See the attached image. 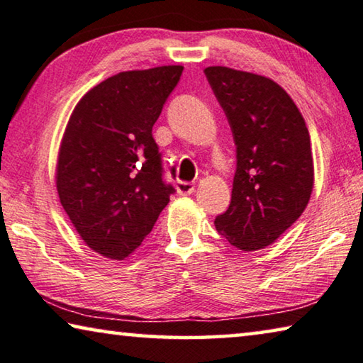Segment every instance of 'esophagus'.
<instances>
[{"label":"esophagus","mask_w":363,"mask_h":363,"mask_svg":"<svg viewBox=\"0 0 363 363\" xmlns=\"http://www.w3.org/2000/svg\"><path fill=\"white\" fill-rule=\"evenodd\" d=\"M177 193L182 196H188L194 193V183L189 182H178L177 183Z\"/></svg>","instance_id":"esophagus-1"}]
</instances>
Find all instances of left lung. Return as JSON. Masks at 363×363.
Wrapping results in <instances>:
<instances>
[{
  "label": "left lung",
  "instance_id": "1",
  "mask_svg": "<svg viewBox=\"0 0 363 363\" xmlns=\"http://www.w3.org/2000/svg\"><path fill=\"white\" fill-rule=\"evenodd\" d=\"M233 132L231 203L216 228L251 252L280 238L302 216L313 188L311 136L289 94L267 77L223 65L206 67Z\"/></svg>",
  "mask_w": 363,
  "mask_h": 363
}]
</instances>
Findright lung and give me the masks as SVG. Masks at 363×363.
<instances>
[{
	"instance_id": "1",
	"label": "right lung",
	"mask_w": 363,
	"mask_h": 363,
	"mask_svg": "<svg viewBox=\"0 0 363 363\" xmlns=\"http://www.w3.org/2000/svg\"><path fill=\"white\" fill-rule=\"evenodd\" d=\"M182 72V65H162L112 75L70 114L56 188L77 233L104 257H128L175 191L162 180L152 125Z\"/></svg>"
}]
</instances>
